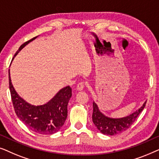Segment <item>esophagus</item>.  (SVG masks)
Segmentation results:
<instances>
[{
  "label": "esophagus",
  "mask_w": 159,
  "mask_h": 159,
  "mask_svg": "<svg viewBox=\"0 0 159 159\" xmlns=\"http://www.w3.org/2000/svg\"><path fill=\"white\" fill-rule=\"evenodd\" d=\"M84 82H79V83H78L77 85V90L78 91L82 90H83V88H84Z\"/></svg>",
  "instance_id": "1"
}]
</instances>
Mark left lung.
Listing matches in <instances>:
<instances>
[{
	"mask_svg": "<svg viewBox=\"0 0 159 159\" xmlns=\"http://www.w3.org/2000/svg\"><path fill=\"white\" fill-rule=\"evenodd\" d=\"M146 101L143 103V105L140 108L122 118L115 119L110 118L104 115L100 111L97 104L93 102V121L101 133L106 135H115L119 134L125 130H127L132 124L136 120L137 117L140 114V112L145 108Z\"/></svg>",
	"mask_w": 159,
	"mask_h": 159,
	"instance_id": "8db88e82",
	"label": "left lung"
}]
</instances>
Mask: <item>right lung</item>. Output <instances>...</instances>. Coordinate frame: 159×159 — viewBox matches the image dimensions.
Segmentation results:
<instances>
[{"mask_svg":"<svg viewBox=\"0 0 159 159\" xmlns=\"http://www.w3.org/2000/svg\"><path fill=\"white\" fill-rule=\"evenodd\" d=\"M35 38L37 37L23 43L15 53L14 57L25 45ZM8 79L15 113L28 128L38 134H52L62 127L66 119L67 105L71 97L70 87L66 86L61 89L48 103L36 106L28 103L17 94L11 80L10 70L8 71Z\"/></svg>","mask_w":159,"mask_h":159,"instance_id":"right-lung-1","label":"right lung"}]
</instances>
